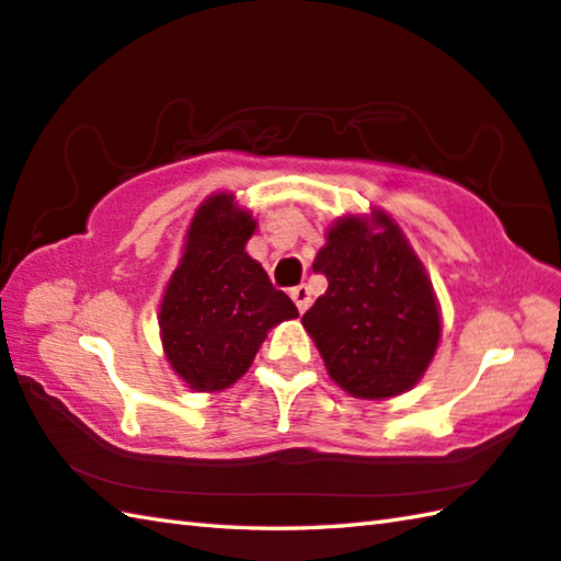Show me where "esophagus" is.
I'll return each mask as SVG.
<instances>
[{"label": "esophagus", "instance_id": "1", "mask_svg": "<svg viewBox=\"0 0 561 561\" xmlns=\"http://www.w3.org/2000/svg\"><path fill=\"white\" fill-rule=\"evenodd\" d=\"M290 297H293V302L297 305V310H300V314L307 310V307H310V302H312V297H310V288H307V285H295V288H290Z\"/></svg>", "mask_w": 561, "mask_h": 561}]
</instances>
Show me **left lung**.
<instances>
[{
	"label": "left lung",
	"mask_w": 561,
	"mask_h": 561,
	"mask_svg": "<svg viewBox=\"0 0 561 561\" xmlns=\"http://www.w3.org/2000/svg\"><path fill=\"white\" fill-rule=\"evenodd\" d=\"M312 268L329 288L302 314L339 387L360 399L411 390L436 356L440 314L433 285L385 210L329 227Z\"/></svg>",
	"instance_id": "obj_1"
}]
</instances>
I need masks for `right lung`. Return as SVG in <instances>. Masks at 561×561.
<instances>
[{"mask_svg": "<svg viewBox=\"0 0 561 561\" xmlns=\"http://www.w3.org/2000/svg\"><path fill=\"white\" fill-rule=\"evenodd\" d=\"M256 230L232 193H215L196 210L184 256L159 307L167 360L196 392H220L242 377L268 329L297 317L244 247Z\"/></svg>", "mask_w": 561, "mask_h": 561, "instance_id": "1", "label": "right lung"}]
</instances>
